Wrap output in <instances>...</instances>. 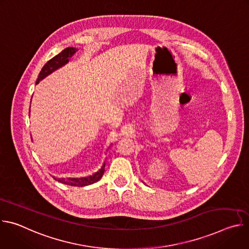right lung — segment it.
I'll return each instance as SVG.
<instances>
[{
  "label": "right lung",
  "mask_w": 249,
  "mask_h": 249,
  "mask_svg": "<svg viewBox=\"0 0 249 249\" xmlns=\"http://www.w3.org/2000/svg\"><path fill=\"white\" fill-rule=\"evenodd\" d=\"M77 49L74 47H68L66 49H64L61 53H59L58 55H56L55 57H53L52 59H50L41 69L40 73L38 75L36 84L39 83V81H41L42 79H44L46 76H48L49 74H51L52 72H54L55 70L59 69L60 67L64 66L65 64H67L69 62V59L72 57L75 53H76ZM105 163L101 166V168L94 173L91 176L89 177H84V178H69V179H58V181H60L61 183L64 184H68L71 186H78V187H83V186H87V185H90L92 183L97 182L104 173L105 169Z\"/></svg>",
  "instance_id": "obj_1"
}]
</instances>
